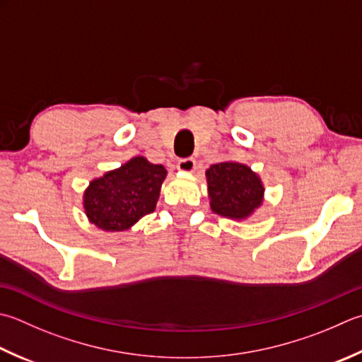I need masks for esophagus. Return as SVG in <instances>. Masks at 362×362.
<instances>
[{"mask_svg": "<svg viewBox=\"0 0 362 362\" xmlns=\"http://www.w3.org/2000/svg\"><path fill=\"white\" fill-rule=\"evenodd\" d=\"M177 169L182 173H193L196 169V160L194 158H182L177 163Z\"/></svg>", "mask_w": 362, "mask_h": 362, "instance_id": "34e87169", "label": "esophagus"}]
</instances>
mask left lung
Segmentation results:
<instances>
[{"instance_id": "1", "label": "left lung", "mask_w": 362, "mask_h": 362, "mask_svg": "<svg viewBox=\"0 0 362 362\" xmlns=\"http://www.w3.org/2000/svg\"><path fill=\"white\" fill-rule=\"evenodd\" d=\"M210 205L215 214L235 219L251 215L262 204L264 187L250 168L240 163H216L207 169Z\"/></svg>"}]
</instances>
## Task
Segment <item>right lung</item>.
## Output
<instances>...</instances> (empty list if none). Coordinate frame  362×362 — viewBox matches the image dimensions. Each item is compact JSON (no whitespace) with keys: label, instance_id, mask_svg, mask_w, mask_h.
<instances>
[{"label":"right lung","instance_id":"1","mask_svg":"<svg viewBox=\"0 0 362 362\" xmlns=\"http://www.w3.org/2000/svg\"><path fill=\"white\" fill-rule=\"evenodd\" d=\"M166 169L144 157H134L116 171L90 182L84 193V210L103 230H125L157 205Z\"/></svg>","mask_w":362,"mask_h":362}]
</instances>
